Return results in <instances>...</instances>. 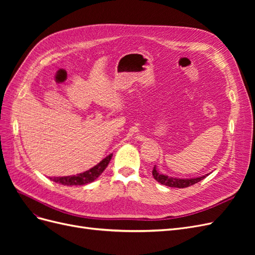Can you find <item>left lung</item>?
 Listing matches in <instances>:
<instances>
[{
	"label": "left lung",
	"instance_id": "obj_1",
	"mask_svg": "<svg viewBox=\"0 0 255 255\" xmlns=\"http://www.w3.org/2000/svg\"><path fill=\"white\" fill-rule=\"evenodd\" d=\"M152 174L158 183L165 185V186L169 187H175V188H185V187H189L191 185H194L200 181H202L203 179L210 174H205L199 177H190V179H179V177H173V176H168L166 174H163L157 171L156 166H154Z\"/></svg>",
	"mask_w": 255,
	"mask_h": 255
}]
</instances>
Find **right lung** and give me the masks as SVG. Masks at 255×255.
<instances>
[{"label": "right lung", "instance_id": "obj_1", "mask_svg": "<svg viewBox=\"0 0 255 255\" xmlns=\"http://www.w3.org/2000/svg\"><path fill=\"white\" fill-rule=\"evenodd\" d=\"M113 154L107 155L104 159H102L98 165L90 168L89 170L79 173L76 175H68V176H58V177H50V180L57 184L65 185V186H79V185H85L94 182L101 173L105 170L107 165L110 164Z\"/></svg>", "mask_w": 255, "mask_h": 255}]
</instances>
